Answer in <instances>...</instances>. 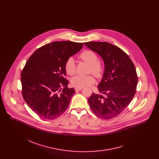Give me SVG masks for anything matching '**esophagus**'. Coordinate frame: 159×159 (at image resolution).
Segmentation results:
<instances>
[{"label":"esophagus","mask_w":159,"mask_h":159,"mask_svg":"<svg viewBox=\"0 0 159 159\" xmlns=\"http://www.w3.org/2000/svg\"><path fill=\"white\" fill-rule=\"evenodd\" d=\"M82 89V88H75V91H76V92H77L79 91H80Z\"/></svg>","instance_id":"obj_1"}]
</instances>
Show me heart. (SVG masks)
<instances>
[{
	"instance_id": "1",
	"label": "heart",
	"mask_w": 159,
	"mask_h": 159,
	"mask_svg": "<svg viewBox=\"0 0 159 159\" xmlns=\"http://www.w3.org/2000/svg\"><path fill=\"white\" fill-rule=\"evenodd\" d=\"M80 58L83 61L88 62L91 65V71L97 76H101L104 68L99 62L98 55L91 50H85L80 55ZM66 69L68 74L73 75L76 70L75 61L73 58H70L66 64ZM71 84L76 88H83L91 86L95 82V79L92 75H77L74 76L71 80Z\"/></svg>"
}]
</instances>
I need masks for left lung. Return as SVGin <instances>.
<instances>
[{"label": "left lung", "mask_w": 159, "mask_h": 159, "mask_svg": "<svg viewBox=\"0 0 159 159\" xmlns=\"http://www.w3.org/2000/svg\"><path fill=\"white\" fill-rule=\"evenodd\" d=\"M84 44L98 53L104 63L98 89L106 97L92 93L88 103L97 117L112 119L129 106L135 94L138 77L135 66L123 50L110 43L89 42Z\"/></svg>", "instance_id": "obj_1"}]
</instances>
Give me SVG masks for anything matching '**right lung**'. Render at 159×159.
I'll list each match as a JSON object with an SVG mask.
<instances>
[{
  "instance_id": "1",
  "label": "right lung",
  "mask_w": 159,
  "mask_h": 159,
  "mask_svg": "<svg viewBox=\"0 0 159 159\" xmlns=\"http://www.w3.org/2000/svg\"><path fill=\"white\" fill-rule=\"evenodd\" d=\"M83 46L71 41L53 42L39 48L27 61L21 75L22 95L40 117L53 120L67 110L75 91L67 88L68 81L64 77L66 64Z\"/></svg>"
}]
</instances>
